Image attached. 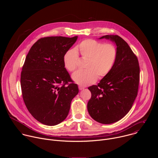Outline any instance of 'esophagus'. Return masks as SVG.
Listing matches in <instances>:
<instances>
[{
    "label": "esophagus",
    "mask_w": 158,
    "mask_h": 158,
    "mask_svg": "<svg viewBox=\"0 0 158 158\" xmlns=\"http://www.w3.org/2000/svg\"><path fill=\"white\" fill-rule=\"evenodd\" d=\"M84 89V87H82V86H81V85H79V90H82V89Z\"/></svg>",
    "instance_id": "34e87169"
}]
</instances>
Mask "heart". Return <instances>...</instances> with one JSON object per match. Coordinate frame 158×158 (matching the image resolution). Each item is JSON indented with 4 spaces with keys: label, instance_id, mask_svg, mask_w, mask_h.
I'll return each mask as SVG.
<instances>
[{
    "label": "heart",
    "instance_id": "heart-1",
    "mask_svg": "<svg viewBox=\"0 0 158 158\" xmlns=\"http://www.w3.org/2000/svg\"><path fill=\"white\" fill-rule=\"evenodd\" d=\"M79 51L82 58L87 59L85 70H79L73 76V80L80 85H88L94 83L98 77L107 75L113 67L118 56L116 48L113 44H105L93 39L82 40L76 48L67 50L63 56L65 68L69 72L77 67Z\"/></svg>",
    "mask_w": 158,
    "mask_h": 158
}]
</instances>
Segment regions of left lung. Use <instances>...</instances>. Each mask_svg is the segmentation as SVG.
<instances>
[{
	"instance_id": "1",
	"label": "left lung",
	"mask_w": 158,
	"mask_h": 158,
	"mask_svg": "<svg viewBox=\"0 0 158 158\" xmlns=\"http://www.w3.org/2000/svg\"><path fill=\"white\" fill-rule=\"evenodd\" d=\"M104 38L115 42L118 56L110 73L98 85L88 87L91 98L87 110L96 121L109 124L121 119L131 109L138 95L140 69L137 56L124 39L117 35L100 39Z\"/></svg>"
}]
</instances>
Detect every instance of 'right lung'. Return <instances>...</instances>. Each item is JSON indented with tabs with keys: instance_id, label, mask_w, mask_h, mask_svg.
<instances>
[{
	"instance_id": "add662e5",
	"label": "right lung",
	"mask_w": 158,
	"mask_h": 158,
	"mask_svg": "<svg viewBox=\"0 0 158 158\" xmlns=\"http://www.w3.org/2000/svg\"><path fill=\"white\" fill-rule=\"evenodd\" d=\"M77 39L41 38L26 57L20 75L22 98L31 115L43 124L55 126L62 122L79 93L63 63L64 54Z\"/></svg>"
}]
</instances>
